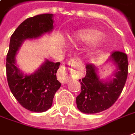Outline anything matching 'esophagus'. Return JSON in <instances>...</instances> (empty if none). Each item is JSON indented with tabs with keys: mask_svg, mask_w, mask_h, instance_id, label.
I'll return each mask as SVG.
<instances>
[{
	"mask_svg": "<svg viewBox=\"0 0 135 135\" xmlns=\"http://www.w3.org/2000/svg\"><path fill=\"white\" fill-rule=\"evenodd\" d=\"M69 65H71L73 66H78V67H82L81 61L79 60H77V59H73L72 60H70L69 62ZM69 73L71 75H75V74H76V72L73 69H69ZM57 78L61 83L66 84L69 81V75H68L67 69L66 67H63V66L60 68L58 71V73H57Z\"/></svg>",
	"mask_w": 135,
	"mask_h": 135,
	"instance_id": "obj_1",
	"label": "esophagus"
}]
</instances>
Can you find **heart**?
<instances>
[{
	"label": "heart",
	"instance_id": "obj_1",
	"mask_svg": "<svg viewBox=\"0 0 135 135\" xmlns=\"http://www.w3.org/2000/svg\"><path fill=\"white\" fill-rule=\"evenodd\" d=\"M73 43L89 44V53L91 55L98 54L102 52L104 45V37L103 33L95 28H82L79 29L69 37Z\"/></svg>",
	"mask_w": 135,
	"mask_h": 135
}]
</instances>
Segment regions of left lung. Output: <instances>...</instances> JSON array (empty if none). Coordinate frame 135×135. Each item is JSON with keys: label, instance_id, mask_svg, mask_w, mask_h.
Masks as SVG:
<instances>
[{"label": "left lung", "instance_id": "1", "mask_svg": "<svg viewBox=\"0 0 135 135\" xmlns=\"http://www.w3.org/2000/svg\"><path fill=\"white\" fill-rule=\"evenodd\" d=\"M107 61L112 62L116 67L113 79H100L97 73V68L93 64H87L86 75L79 80L81 91L76 97V104L78 109L84 113H97L112 107L126 85L128 70L126 54L113 51Z\"/></svg>", "mask_w": 135, "mask_h": 135}]
</instances>
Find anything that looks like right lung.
I'll return each mask as SVG.
<instances>
[{"instance_id":"obj_1","label":"right lung","mask_w":135,"mask_h":135,"mask_svg":"<svg viewBox=\"0 0 135 135\" xmlns=\"http://www.w3.org/2000/svg\"><path fill=\"white\" fill-rule=\"evenodd\" d=\"M53 16L51 13L40 14L23 21L10 38L7 55L6 70L9 89L21 106L35 113H43L51 107L55 93L61 86L56 79L60 62L46 60L36 72L26 75L17 66L16 56L25 40L39 38L52 32Z\"/></svg>"}]
</instances>
